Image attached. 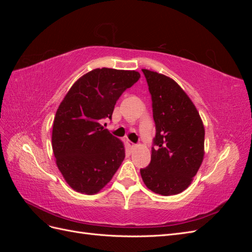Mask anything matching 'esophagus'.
I'll return each instance as SVG.
<instances>
[{"mask_svg":"<svg viewBox=\"0 0 252 252\" xmlns=\"http://www.w3.org/2000/svg\"><path fill=\"white\" fill-rule=\"evenodd\" d=\"M127 145H128L129 147H131V148H134V147H135V144L132 143V142H130V141H127Z\"/></svg>","mask_w":252,"mask_h":252,"instance_id":"obj_1","label":"esophagus"}]
</instances>
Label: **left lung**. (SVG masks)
<instances>
[{
  "mask_svg": "<svg viewBox=\"0 0 252 252\" xmlns=\"http://www.w3.org/2000/svg\"><path fill=\"white\" fill-rule=\"evenodd\" d=\"M152 101L156 136L151 161L140 170L152 191L178 194L190 185L204 157L205 130L195 106L177 83L164 74L142 69Z\"/></svg>",
  "mask_w": 252,
  "mask_h": 252,
  "instance_id": "1",
  "label": "left lung"
}]
</instances>
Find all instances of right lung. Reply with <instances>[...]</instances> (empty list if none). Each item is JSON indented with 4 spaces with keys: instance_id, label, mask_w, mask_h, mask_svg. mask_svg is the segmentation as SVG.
<instances>
[{
    "instance_id": "1",
    "label": "right lung",
    "mask_w": 252,
    "mask_h": 252,
    "mask_svg": "<svg viewBox=\"0 0 252 252\" xmlns=\"http://www.w3.org/2000/svg\"><path fill=\"white\" fill-rule=\"evenodd\" d=\"M136 71L97 68L75 82L60 104L52 150L69 186L94 194L107 184L125 158L124 145L104 126L119 97L139 81Z\"/></svg>"
}]
</instances>
